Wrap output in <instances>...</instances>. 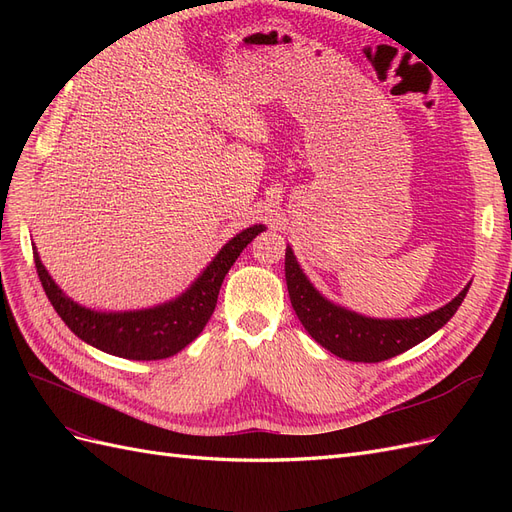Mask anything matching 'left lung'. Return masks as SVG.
<instances>
[{
  "label": "left lung",
  "mask_w": 512,
  "mask_h": 512,
  "mask_svg": "<svg viewBox=\"0 0 512 512\" xmlns=\"http://www.w3.org/2000/svg\"><path fill=\"white\" fill-rule=\"evenodd\" d=\"M286 284L290 303L305 331L339 359L380 363L421 344L451 320L468 294L470 284L436 312L406 320H374L337 307L307 282L292 250H286Z\"/></svg>",
  "instance_id": "left-lung-1"
}]
</instances>
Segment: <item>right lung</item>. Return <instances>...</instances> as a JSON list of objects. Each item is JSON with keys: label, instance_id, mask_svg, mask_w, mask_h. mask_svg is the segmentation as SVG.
<instances>
[{"label": "right lung", "instance_id": "obj_1", "mask_svg": "<svg viewBox=\"0 0 512 512\" xmlns=\"http://www.w3.org/2000/svg\"><path fill=\"white\" fill-rule=\"evenodd\" d=\"M262 230L265 226L258 224L239 232L235 239H230L222 247L220 254L213 258L211 265L188 292L175 301L153 309H141V312L100 314L76 305L51 280V275L46 273L38 258V252H34V260L46 297L76 337L102 352L121 356V359L158 361L168 359V356L192 344L198 333L205 329L232 262Z\"/></svg>", "mask_w": 512, "mask_h": 512}]
</instances>
